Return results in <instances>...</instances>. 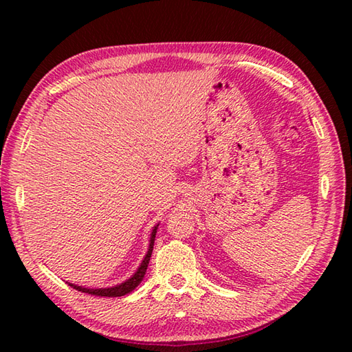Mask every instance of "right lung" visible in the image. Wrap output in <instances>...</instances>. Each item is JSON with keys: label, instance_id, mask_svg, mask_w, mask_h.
I'll use <instances>...</instances> for the list:
<instances>
[{"label": "right lung", "instance_id": "obj_1", "mask_svg": "<svg viewBox=\"0 0 352 352\" xmlns=\"http://www.w3.org/2000/svg\"><path fill=\"white\" fill-rule=\"evenodd\" d=\"M157 228H159V223L153 228L151 231V236H149V245H148V251L145 254L144 260H142V263L139 265V267L136 269V272H134L129 280H125L122 283L116 284V286H111V287H100V289H89V287H83V286H77V284L69 283V286L74 287L78 292H83V294H89V295H95V296H124L126 294H130L131 290L136 289L140 281L144 280L145 272H146V267L149 263V257H151L153 254V246H154V239H155V233H157Z\"/></svg>", "mask_w": 352, "mask_h": 352}]
</instances>
